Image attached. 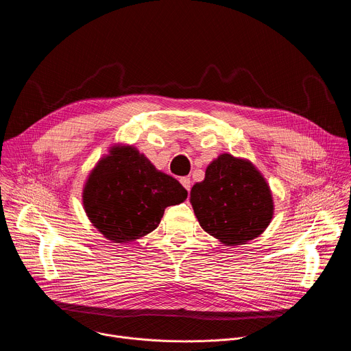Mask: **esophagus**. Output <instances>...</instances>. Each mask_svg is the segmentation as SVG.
Listing matches in <instances>:
<instances>
[{"label": "esophagus", "mask_w": 351, "mask_h": 351, "mask_svg": "<svg viewBox=\"0 0 351 351\" xmlns=\"http://www.w3.org/2000/svg\"><path fill=\"white\" fill-rule=\"evenodd\" d=\"M180 183H182V186H183L187 191H190V187H191V180H190V178H180Z\"/></svg>", "instance_id": "34e87169"}]
</instances>
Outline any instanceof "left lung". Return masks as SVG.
<instances>
[{
  "label": "left lung",
  "instance_id": "left-lung-1",
  "mask_svg": "<svg viewBox=\"0 0 351 351\" xmlns=\"http://www.w3.org/2000/svg\"><path fill=\"white\" fill-rule=\"evenodd\" d=\"M190 202L202 228L228 245L261 234L274 214L264 178L252 164L229 154L208 165L206 179L193 186Z\"/></svg>",
  "mask_w": 351,
  "mask_h": 351
}]
</instances>
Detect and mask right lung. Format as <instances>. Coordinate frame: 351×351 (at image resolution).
Here are the masks:
<instances>
[{
  "instance_id": "obj_1",
  "label": "right lung",
  "mask_w": 351,
  "mask_h": 351,
  "mask_svg": "<svg viewBox=\"0 0 351 351\" xmlns=\"http://www.w3.org/2000/svg\"><path fill=\"white\" fill-rule=\"evenodd\" d=\"M187 191L158 172L132 147L112 149L91 172L83 193L93 225L115 243H129L153 232L168 206L183 203Z\"/></svg>"
}]
</instances>
